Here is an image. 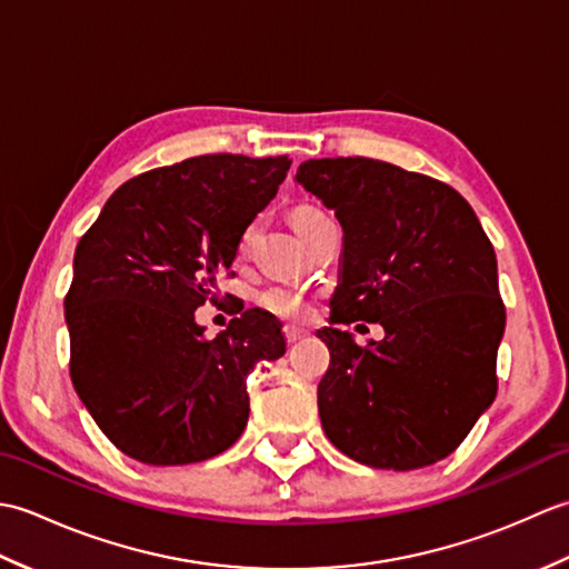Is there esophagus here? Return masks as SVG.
Segmentation results:
<instances>
[{
  "mask_svg": "<svg viewBox=\"0 0 569 569\" xmlns=\"http://www.w3.org/2000/svg\"><path fill=\"white\" fill-rule=\"evenodd\" d=\"M283 335H286V342H288V345H296V342L303 340V337H308V330L296 328V325H286Z\"/></svg>",
  "mask_w": 569,
  "mask_h": 569,
  "instance_id": "34e87169",
  "label": "esophagus"
}]
</instances>
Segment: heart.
Listing matches in <instances>:
<instances>
[{
	"instance_id": "obj_1",
	"label": "heart",
	"mask_w": 569,
	"mask_h": 569,
	"mask_svg": "<svg viewBox=\"0 0 569 569\" xmlns=\"http://www.w3.org/2000/svg\"><path fill=\"white\" fill-rule=\"evenodd\" d=\"M325 212L312 208V204H300V208L293 210V224L298 229V234L303 232L308 224H312L316 220H320ZM251 229L249 227L244 232V239H241V244H249V237H251ZM259 303L261 308H266L273 316L283 318V320H306L310 316V308H312V298L303 288H298L293 283H273L269 288H263L259 293Z\"/></svg>"
}]
</instances>
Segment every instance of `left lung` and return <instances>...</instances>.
Here are the masks:
<instances>
[{
  "instance_id": "left-lung-1",
  "label": "left lung",
  "mask_w": 569,
  "mask_h": 569,
  "mask_svg": "<svg viewBox=\"0 0 569 569\" xmlns=\"http://www.w3.org/2000/svg\"><path fill=\"white\" fill-rule=\"evenodd\" d=\"M296 180L345 232L332 328L318 332L325 435L367 467L440 462L497 396L506 308L487 232L455 188L386 161L310 159ZM357 319L379 321L385 340L359 348L336 328Z\"/></svg>"
}]
</instances>
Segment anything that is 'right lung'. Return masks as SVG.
<instances>
[{"label": "right lung", "instance_id": "right-lung-1", "mask_svg": "<svg viewBox=\"0 0 569 569\" xmlns=\"http://www.w3.org/2000/svg\"><path fill=\"white\" fill-rule=\"evenodd\" d=\"M288 156H192L119 186L78 241L66 296L70 379L117 450L143 465L210 459L247 428V377L286 355L281 322L239 306L204 337L200 306L247 227L276 198Z\"/></svg>", "mask_w": 569, "mask_h": 569}]
</instances>
